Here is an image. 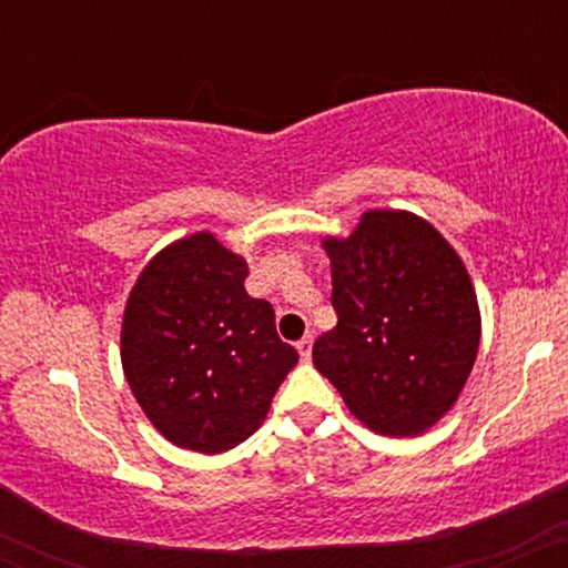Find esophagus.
Returning <instances> with one entry per match:
<instances>
[{
  "label": "esophagus",
  "mask_w": 568,
  "mask_h": 568,
  "mask_svg": "<svg viewBox=\"0 0 568 568\" xmlns=\"http://www.w3.org/2000/svg\"><path fill=\"white\" fill-rule=\"evenodd\" d=\"M296 349H298V355H302V361H310V357H312V336L306 334L302 342L296 344Z\"/></svg>",
  "instance_id": "esophagus-1"
}]
</instances>
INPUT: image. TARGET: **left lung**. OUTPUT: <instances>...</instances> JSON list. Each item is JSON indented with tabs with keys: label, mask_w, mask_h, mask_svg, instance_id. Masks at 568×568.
Masks as SVG:
<instances>
[{
	"label": "left lung",
	"mask_w": 568,
	"mask_h": 568,
	"mask_svg": "<svg viewBox=\"0 0 568 568\" xmlns=\"http://www.w3.org/2000/svg\"><path fill=\"white\" fill-rule=\"evenodd\" d=\"M336 328L315 368L363 425L425 433L454 406L480 344V312L446 237L408 211H368L349 237H325Z\"/></svg>",
	"instance_id": "obj_1"
}]
</instances>
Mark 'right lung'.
Listing matches in <instances>:
<instances>
[{
    "label": "right lung",
    "mask_w": 568,
    "mask_h": 568,
    "mask_svg": "<svg viewBox=\"0 0 568 568\" xmlns=\"http://www.w3.org/2000/svg\"><path fill=\"white\" fill-rule=\"evenodd\" d=\"M245 277L243 256L194 232L162 247L128 296L125 379L149 422L189 452L221 454L251 438L298 361Z\"/></svg>",
    "instance_id": "1"
}]
</instances>
